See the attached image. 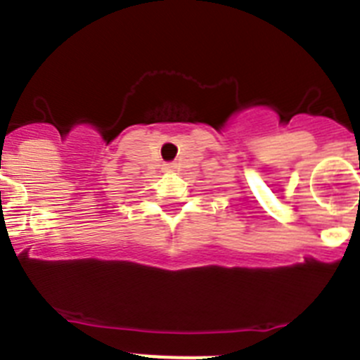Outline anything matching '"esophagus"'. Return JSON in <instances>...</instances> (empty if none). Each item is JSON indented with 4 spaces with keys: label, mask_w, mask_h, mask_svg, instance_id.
I'll use <instances>...</instances> for the list:
<instances>
[{
    "label": "esophagus",
    "mask_w": 360,
    "mask_h": 360,
    "mask_svg": "<svg viewBox=\"0 0 360 360\" xmlns=\"http://www.w3.org/2000/svg\"><path fill=\"white\" fill-rule=\"evenodd\" d=\"M167 168H168V170H172V168H176V165L170 163V165H167Z\"/></svg>",
    "instance_id": "obj_1"
}]
</instances>
